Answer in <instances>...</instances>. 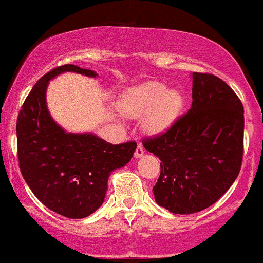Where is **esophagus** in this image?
<instances>
[{
    "label": "esophagus",
    "mask_w": 263,
    "mask_h": 263,
    "mask_svg": "<svg viewBox=\"0 0 263 263\" xmlns=\"http://www.w3.org/2000/svg\"><path fill=\"white\" fill-rule=\"evenodd\" d=\"M143 155H144V149H143V146H141V145H138L137 150H135V153H134L135 159H139V157H141Z\"/></svg>",
    "instance_id": "esophagus-1"
}]
</instances>
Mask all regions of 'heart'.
<instances>
[{"mask_svg":"<svg viewBox=\"0 0 263 263\" xmlns=\"http://www.w3.org/2000/svg\"><path fill=\"white\" fill-rule=\"evenodd\" d=\"M183 106V97L176 89H166L160 82L145 83L123 96L119 108L126 116H146L144 126L150 133H160L175 122Z\"/></svg>","mask_w":263,"mask_h":263,"instance_id":"obj_1","label":"heart"}]
</instances>
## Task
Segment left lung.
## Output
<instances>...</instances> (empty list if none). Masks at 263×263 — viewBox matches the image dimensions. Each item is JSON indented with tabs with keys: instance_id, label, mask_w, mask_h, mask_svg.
Wrapping results in <instances>:
<instances>
[{
	"instance_id": "left-lung-1",
	"label": "left lung",
	"mask_w": 263,
	"mask_h": 263,
	"mask_svg": "<svg viewBox=\"0 0 263 263\" xmlns=\"http://www.w3.org/2000/svg\"><path fill=\"white\" fill-rule=\"evenodd\" d=\"M192 107L166 132L145 138L144 147L161 160L154 186L156 203L175 214L214 204L241 168L243 107L219 77L193 72Z\"/></svg>"
}]
</instances>
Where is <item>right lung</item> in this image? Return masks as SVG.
I'll return each instance as SVG.
<instances>
[{
    "label": "right lung",
    "mask_w": 263,
    "mask_h": 263,
    "mask_svg": "<svg viewBox=\"0 0 263 263\" xmlns=\"http://www.w3.org/2000/svg\"><path fill=\"white\" fill-rule=\"evenodd\" d=\"M65 71L96 77L92 70L66 64L34 85L17 119L20 168L34 196L50 211L71 219L95 213L103 203L110 172L132 160L135 141L113 145L91 133H66L52 120L45 93Z\"/></svg>",
    "instance_id": "add662e5"
}]
</instances>
